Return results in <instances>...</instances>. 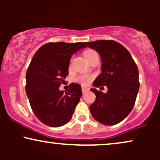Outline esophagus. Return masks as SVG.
Instances as JSON below:
<instances>
[{"label":"esophagus","mask_w":160,"mask_h":160,"mask_svg":"<svg viewBox=\"0 0 160 160\" xmlns=\"http://www.w3.org/2000/svg\"><path fill=\"white\" fill-rule=\"evenodd\" d=\"M88 89L86 87H84V86H82V94L83 93H85L86 91H87Z\"/></svg>","instance_id":"1"}]
</instances>
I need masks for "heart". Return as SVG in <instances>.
<instances>
[{"label":"heart","instance_id":"b5f03b06","mask_svg":"<svg viewBox=\"0 0 160 160\" xmlns=\"http://www.w3.org/2000/svg\"><path fill=\"white\" fill-rule=\"evenodd\" d=\"M95 54H97V52H95V50H93V49H87V50H86L85 52H83L84 57H85V58L87 61ZM92 79V75L82 74L78 76V78L75 79V80L78 82H80V83L82 84V85H87V84H89V82H90Z\"/></svg>","mask_w":160,"mask_h":160}]
</instances>
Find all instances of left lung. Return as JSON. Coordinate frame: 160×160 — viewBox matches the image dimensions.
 <instances>
[{
	"mask_svg": "<svg viewBox=\"0 0 160 160\" xmlns=\"http://www.w3.org/2000/svg\"><path fill=\"white\" fill-rule=\"evenodd\" d=\"M86 45L99 53L102 73L93 82V86H106L103 93L95 88L96 95L89 106L93 118L102 124L113 126L123 120L132 111L139 90L138 67L129 52L113 40H96Z\"/></svg>",
	"mask_w": 160,
	"mask_h": 160,
	"instance_id": "left-lung-1",
	"label": "left lung"
}]
</instances>
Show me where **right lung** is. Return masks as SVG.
<instances>
[{"mask_svg":"<svg viewBox=\"0 0 160 160\" xmlns=\"http://www.w3.org/2000/svg\"><path fill=\"white\" fill-rule=\"evenodd\" d=\"M85 43H48L33 56L26 72L25 91L33 112L40 122L50 127H59L72 118L82 95L81 86L70 84L68 91L60 85L68 75L71 56Z\"/></svg>","mask_w":160,"mask_h":160,"instance_id":"obj_1","label":"right lung"}]
</instances>
